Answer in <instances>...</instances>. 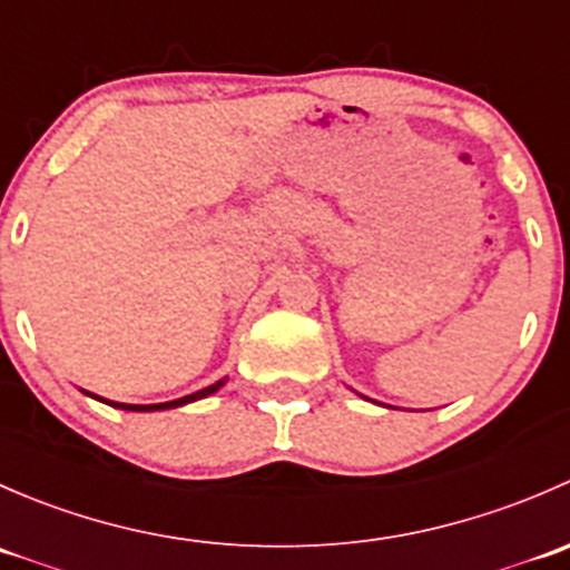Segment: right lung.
<instances>
[{"label": "right lung", "mask_w": 570, "mask_h": 570, "mask_svg": "<svg viewBox=\"0 0 570 570\" xmlns=\"http://www.w3.org/2000/svg\"><path fill=\"white\" fill-rule=\"evenodd\" d=\"M223 383L226 381H217V383H212V386H206V389H200V392H195V394H187V396H181V400H170V402H157V405H126V402H109V400H101V402H109V405L112 407H124V411H168V407H178V405H187V402H195V400H204V396H209V394H215L217 389L223 386ZM88 394V392H85ZM94 396V394H90ZM96 400H99V396H96Z\"/></svg>", "instance_id": "1"}]
</instances>
